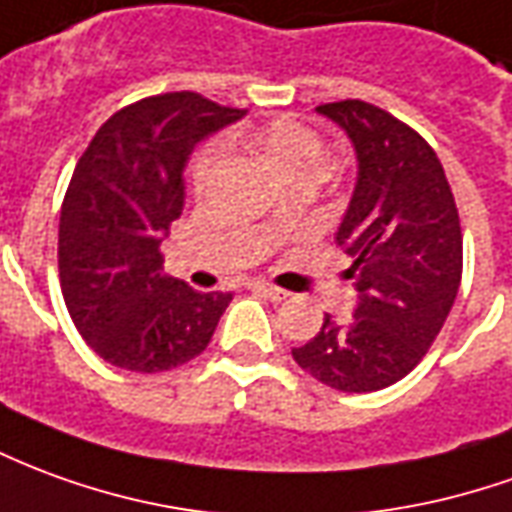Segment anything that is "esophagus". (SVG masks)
I'll list each match as a JSON object with an SVG mask.
<instances>
[{
    "label": "esophagus",
    "instance_id": "obj_1",
    "mask_svg": "<svg viewBox=\"0 0 512 512\" xmlns=\"http://www.w3.org/2000/svg\"><path fill=\"white\" fill-rule=\"evenodd\" d=\"M249 288L257 293H263V296H268L271 302H282V299H288V296H291L288 291H282V288H277V285H271V282L266 280H252L249 282Z\"/></svg>",
    "mask_w": 512,
    "mask_h": 512
}]
</instances>
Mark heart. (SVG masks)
Masks as SVG:
<instances>
[{
	"label": "heart",
	"instance_id": "1",
	"mask_svg": "<svg viewBox=\"0 0 512 512\" xmlns=\"http://www.w3.org/2000/svg\"><path fill=\"white\" fill-rule=\"evenodd\" d=\"M241 141L246 146H252L255 152L266 157L274 169L280 171L285 180L291 182H305L321 166L324 160V141L313 127H307L302 121L291 119V116H280V119L263 121L255 124L249 130L241 132ZM219 166V146L207 144L202 146L194 157H191V166H188V182L196 194H202L213 174ZM282 210H277L274 221L280 219Z\"/></svg>",
	"mask_w": 512,
	"mask_h": 512
}]
</instances>
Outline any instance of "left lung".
Listing matches in <instances>:
<instances>
[{
  "label": "left lung",
  "instance_id": "8db88e82",
  "mask_svg": "<svg viewBox=\"0 0 512 512\" xmlns=\"http://www.w3.org/2000/svg\"><path fill=\"white\" fill-rule=\"evenodd\" d=\"M357 152V185L335 241L352 257L357 310L293 349L318 382L343 393L407 377L438 338L463 274L455 194L432 149L410 124L363 99L318 105Z\"/></svg>",
  "mask_w": 512,
  "mask_h": 512
}]
</instances>
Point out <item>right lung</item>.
Masks as SVG:
<instances>
[{
  "instance_id": "right-lung-1",
  "label": "right lung",
  "mask_w": 512,
  "mask_h": 512,
  "mask_svg": "<svg viewBox=\"0 0 512 512\" xmlns=\"http://www.w3.org/2000/svg\"><path fill=\"white\" fill-rule=\"evenodd\" d=\"M241 116L194 91L146 96L113 113L82 152L60 207V291L110 366L157 374L194 360L232 302L166 277L160 244L182 213L191 149Z\"/></svg>"
}]
</instances>
